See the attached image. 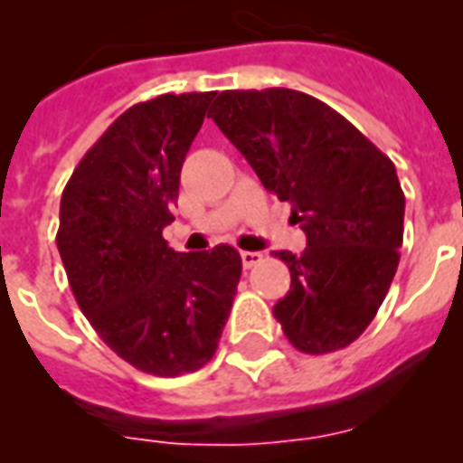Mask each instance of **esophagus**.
<instances>
[{
  "label": "esophagus",
  "mask_w": 463,
  "mask_h": 463,
  "mask_svg": "<svg viewBox=\"0 0 463 463\" xmlns=\"http://www.w3.org/2000/svg\"><path fill=\"white\" fill-rule=\"evenodd\" d=\"M240 257H242V267H245V269L257 267V264L264 260V254H261V252H240Z\"/></svg>",
  "instance_id": "esophagus-1"
}]
</instances>
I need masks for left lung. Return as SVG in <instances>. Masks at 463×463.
<instances>
[{"label": "left lung", "instance_id": "obj_1", "mask_svg": "<svg viewBox=\"0 0 463 463\" xmlns=\"http://www.w3.org/2000/svg\"><path fill=\"white\" fill-rule=\"evenodd\" d=\"M209 118L307 235L303 254L276 252L290 269V290L274 305L283 334L309 355L345 348L399 267L406 199L394 163L300 90H223Z\"/></svg>", "mask_w": 463, "mask_h": 463}]
</instances>
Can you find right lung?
I'll list each match as a JSON object with an SVG mask.
<instances>
[{
	"mask_svg": "<svg viewBox=\"0 0 463 463\" xmlns=\"http://www.w3.org/2000/svg\"><path fill=\"white\" fill-rule=\"evenodd\" d=\"M213 96L165 93L132 105L61 192L57 250L76 303L119 358L158 377L213 358L242 274L235 247L184 254L163 240Z\"/></svg>",
	"mask_w": 463,
	"mask_h": 463,
	"instance_id": "right-lung-1",
	"label": "right lung"
}]
</instances>
